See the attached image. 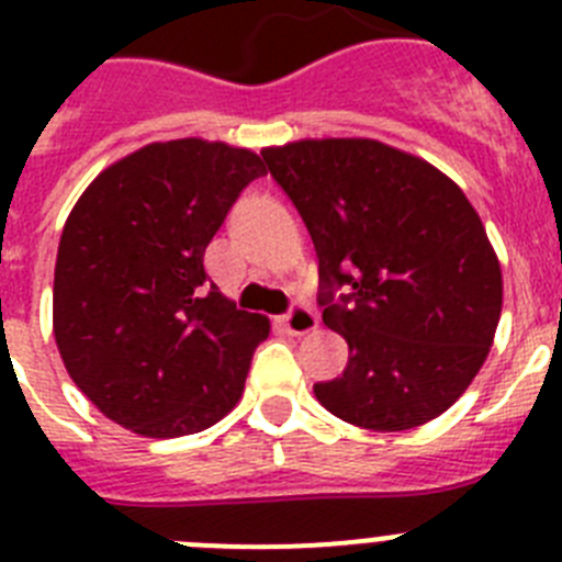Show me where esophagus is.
<instances>
[{
    "instance_id": "1",
    "label": "esophagus",
    "mask_w": 562,
    "mask_h": 562,
    "mask_svg": "<svg viewBox=\"0 0 562 562\" xmlns=\"http://www.w3.org/2000/svg\"><path fill=\"white\" fill-rule=\"evenodd\" d=\"M281 324L290 335H310L317 329V315L312 312V306L306 304H292L290 312L281 317Z\"/></svg>"
}]
</instances>
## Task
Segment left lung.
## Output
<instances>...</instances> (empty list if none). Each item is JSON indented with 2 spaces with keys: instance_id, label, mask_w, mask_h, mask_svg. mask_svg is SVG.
<instances>
[{
  "instance_id": "obj_1",
  "label": "left lung",
  "mask_w": 562,
  "mask_h": 562,
  "mask_svg": "<svg viewBox=\"0 0 562 562\" xmlns=\"http://www.w3.org/2000/svg\"><path fill=\"white\" fill-rule=\"evenodd\" d=\"M317 252L324 324L349 366L315 396L337 419L408 430L453 405L484 366L501 267L475 207L439 168L362 137L261 151Z\"/></svg>"
}]
</instances>
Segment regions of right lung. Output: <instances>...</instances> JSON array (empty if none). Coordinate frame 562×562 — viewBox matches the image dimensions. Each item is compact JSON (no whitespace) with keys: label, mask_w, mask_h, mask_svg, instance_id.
Wrapping results in <instances>:
<instances>
[{"label":"right lung","mask_w":562,"mask_h":562,"mask_svg":"<svg viewBox=\"0 0 562 562\" xmlns=\"http://www.w3.org/2000/svg\"><path fill=\"white\" fill-rule=\"evenodd\" d=\"M261 173L247 148L151 143L98 173L69 213L53 331L72 382L123 428L200 434L245 391L270 321L206 286L205 247Z\"/></svg>","instance_id":"1"}]
</instances>
